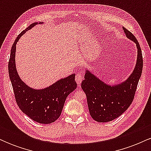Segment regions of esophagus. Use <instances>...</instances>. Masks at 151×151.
I'll use <instances>...</instances> for the list:
<instances>
[{"instance_id": "esophagus-1", "label": "esophagus", "mask_w": 151, "mask_h": 151, "mask_svg": "<svg viewBox=\"0 0 151 151\" xmlns=\"http://www.w3.org/2000/svg\"><path fill=\"white\" fill-rule=\"evenodd\" d=\"M82 80H83V77H82V75H81V74H80V73L77 74V75H76V77H75L76 82H77L78 84H80L81 83V81H82Z\"/></svg>"}]
</instances>
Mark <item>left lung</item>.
Returning <instances> with one entry per match:
<instances>
[{
  "mask_svg": "<svg viewBox=\"0 0 151 151\" xmlns=\"http://www.w3.org/2000/svg\"><path fill=\"white\" fill-rule=\"evenodd\" d=\"M126 37L136 42L138 58L136 67L129 79L116 86H110L86 72L81 88L86 93L89 114L98 122H109L116 119L130 106L134 99L143 70V56L138 40L129 30L123 27Z\"/></svg>",
  "mask_w": 151,
  "mask_h": 151,
  "instance_id": "1",
  "label": "left lung"
}]
</instances>
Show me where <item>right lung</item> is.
<instances>
[{
  "label": "right lung",
  "instance_id": "add662e5",
  "mask_svg": "<svg viewBox=\"0 0 151 151\" xmlns=\"http://www.w3.org/2000/svg\"><path fill=\"white\" fill-rule=\"evenodd\" d=\"M36 24V22L31 24L15 39L10 51L8 72L15 101L20 110L36 122L48 124L59 119L66 99L77 88V84L74 74L60 79L52 86L42 90L31 89L20 79L15 62L16 43L26 31L30 30Z\"/></svg>",
  "mask_w": 151,
  "mask_h": 151
}]
</instances>
